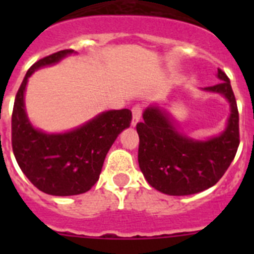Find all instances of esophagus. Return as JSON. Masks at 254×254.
<instances>
[{
	"instance_id": "1",
	"label": "esophagus",
	"mask_w": 254,
	"mask_h": 254,
	"mask_svg": "<svg viewBox=\"0 0 254 254\" xmlns=\"http://www.w3.org/2000/svg\"><path fill=\"white\" fill-rule=\"evenodd\" d=\"M141 114H142V107L141 105H134L132 108V126H136L141 120Z\"/></svg>"
}]
</instances>
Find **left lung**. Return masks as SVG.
Wrapping results in <instances>:
<instances>
[{"mask_svg": "<svg viewBox=\"0 0 254 254\" xmlns=\"http://www.w3.org/2000/svg\"><path fill=\"white\" fill-rule=\"evenodd\" d=\"M221 82L205 90L225 95L230 103L228 127L217 137L194 141L178 133L169 117L155 107L143 112L136 126L138 165L155 190L170 196L198 193L216 185L232 164L239 146V113L230 80L217 69Z\"/></svg>", "mask_w": 254, "mask_h": 254, "instance_id": "8db88e82", "label": "left lung"}]
</instances>
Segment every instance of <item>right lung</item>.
<instances>
[{"mask_svg":"<svg viewBox=\"0 0 254 254\" xmlns=\"http://www.w3.org/2000/svg\"><path fill=\"white\" fill-rule=\"evenodd\" d=\"M72 49L37 61L17 90L11 118L12 151L22 173L39 190L52 196L85 193L99 179L103 163L117 136L129 127V109L99 114L82 127L62 134H47L29 122L24 107L28 77L39 67L58 62Z\"/></svg>","mask_w":254,"mask_h":254,"instance_id":"1","label":"right lung"}]
</instances>
